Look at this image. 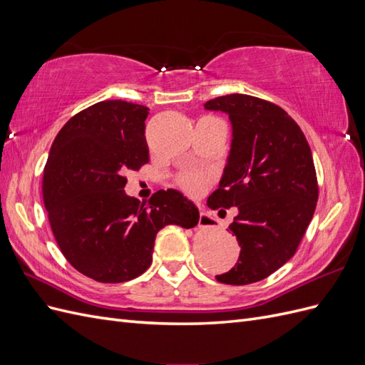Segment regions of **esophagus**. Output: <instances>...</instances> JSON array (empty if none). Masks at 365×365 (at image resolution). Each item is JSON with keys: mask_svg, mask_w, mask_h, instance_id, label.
<instances>
[{"mask_svg": "<svg viewBox=\"0 0 365 365\" xmlns=\"http://www.w3.org/2000/svg\"><path fill=\"white\" fill-rule=\"evenodd\" d=\"M215 217L210 215V213H207V212H201L200 213V227H204V228H207V227H215Z\"/></svg>", "mask_w": 365, "mask_h": 365, "instance_id": "34e87169", "label": "esophagus"}]
</instances>
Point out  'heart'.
<instances>
[{
	"instance_id": "obj_1",
	"label": "heart",
	"mask_w": 365,
	"mask_h": 365,
	"mask_svg": "<svg viewBox=\"0 0 365 365\" xmlns=\"http://www.w3.org/2000/svg\"><path fill=\"white\" fill-rule=\"evenodd\" d=\"M208 181H210V176L204 173H184L181 176L182 187L187 192H190L193 195H200Z\"/></svg>"
}]
</instances>
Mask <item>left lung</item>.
<instances>
[{"mask_svg": "<svg viewBox=\"0 0 365 365\" xmlns=\"http://www.w3.org/2000/svg\"><path fill=\"white\" fill-rule=\"evenodd\" d=\"M204 108L227 114L231 123L224 173L207 205L237 208L230 231L240 245L235 268L216 280L256 283L294 256L312 220L318 201L312 152L295 121L271 102L230 94Z\"/></svg>", "mask_w": 365, "mask_h": 365, "instance_id": "8db88e82", "label": "left lung"}]
</instances>
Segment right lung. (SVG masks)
Wrapping results in <instances>:
<instances>
[{
	"instance_id": "add662e5",
	"label": "right lung",
	"mask_w": 365,
	"mask_h": 365,
	"mask_svg": "<svg viewBox=\"0 0 365 365\" xmlns=\"http://www.w3.org/2000/svg\"><path fill=\"white\" fill-rule=\"evenodd\" d=\"M149 108L105 101L71 117L54 138L42 193L54 239L71 267L102 283L138 277L155 236L169 224L193 228L196 205L173 189L149 204L125 193L126 175L149 161Z\"/></svg>"
}]
</instances>
